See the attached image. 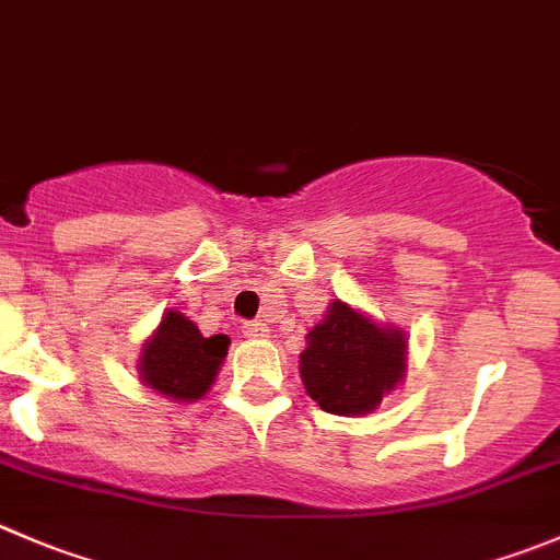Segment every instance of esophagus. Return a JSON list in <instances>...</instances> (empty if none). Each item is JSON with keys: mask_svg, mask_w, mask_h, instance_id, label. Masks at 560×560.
Masks as SVG:
<instances>
[{"mask_svg": "<svg viewBox=\"0 0 560 560\" xmlns=\"http://www.w3.org/2000/svg\"><path fill=\"white\" fill-rule=\"evenodd\" d=\"M241 328H243V336H248V339H265V336H268V325H265L262 319H248V323H243Z\"/></svg>", "mask_w": 560, "mask_h": 560, "instance_id": "esophagus-1", "label": "esophagus"}]
</instances>
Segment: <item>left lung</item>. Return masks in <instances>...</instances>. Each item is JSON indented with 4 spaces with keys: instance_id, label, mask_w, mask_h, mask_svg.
Returning a JSON list of instances; mask_svg holds the SVG:
<instances>
[{
    "instance_id": "left-lung-1",
    "label": "left lung",
    "mask_w": 560,
    "mask_h": 560,
    "mask_svg": "<svg viewBox=\"0 0 560 560\" xmlns=\"http://www.w3.org/2000/svg\"><path fill=\"white\" fill-rule=\"evenodd\" d=\"M407 339L345 301L306 334L301 380L306 394L334 416H366L405 377Z\"/></svg>"
}]
</instances>
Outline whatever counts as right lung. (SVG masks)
<instances>
[{"label":"right lung","instance_id":"obj_1","mask_svg":"<svg viewBox=\"0 0 560 560\" xmlns=\"http://www.w3.org/2000/svg\"><path fill=\"white\" fill-rule=\"evenodd\" d=\"M230 336H202L180 312H166L139 358L142 383L177 401L202 399L226 358Z\"/></svg>","mask_w":560,"mask_h":560}]
</instances>
